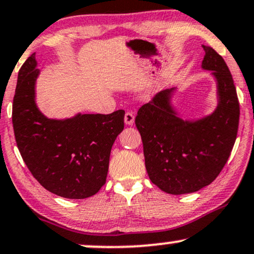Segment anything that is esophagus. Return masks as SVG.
<instances>
[{"instance_id":"obj_1","label":"esophagus","mask_w":254,"mask_h":254,"mask_svg":"<svg viewBox=\"0 0 254 254\" xmlns=\"http://www.w3.org/2000/svg\"><path fill=\"white\" fill-rule=\"evenodd\" d=\"M133 121H135V115H133V112L127 111V114H125V116H124L125 124H127V125L133 124Z\"/></svg>"}]
</instances>
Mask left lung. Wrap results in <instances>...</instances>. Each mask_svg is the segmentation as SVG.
I'll return each instance as SVG.
<instances>
[{"label":"left lung","instance_id":"obj_1","mask_svg":"<svg viewBox=\"0 0 254 254\" xmlns=\"http://www.w3.org/2000/svg\"><path fill=\"white\" fill-rule=\"evenodd\" d=\"M202 67L218 80L219 106L195 123L176 117L169 105L172 90L155 94L137 112L135 124L143 142L149 179L166 193H194L219 176L237 139L240 108L225 60L202 45Z\"/></svg>","mask_w":254,"mask_h":254}]
</instances>
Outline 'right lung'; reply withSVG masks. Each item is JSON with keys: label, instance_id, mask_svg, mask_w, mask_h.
<instances>
[{"label": "right lung", "instance_id": "add662e5", "mask_svg": "<svg viewBox=\"0 0 254 254\" xmlns=\"http://www.w3.org/2000/svg\"><path fill=\"white\" fill-rule=\"evenodd\" d=\"M35 67L32 54L21 66L13 100L14 135L22 160L51 193L66 198L92 196L106 182L112 144L124 129V110L66 121L46 118L34 100Z\"/></svg>", "mask_w": 254, "mask_h": 254}]
</instances>
